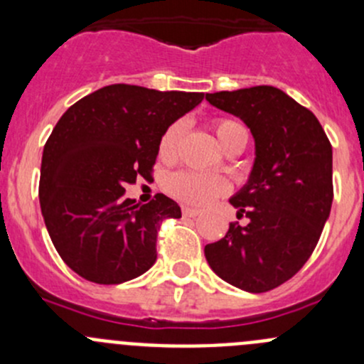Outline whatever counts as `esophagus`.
I'll list each match as a JSON object with an SVG mask.
<instances>
[{
    "instance_id": "obj_1",
    "label": "esophagus",
    "mask_w": 364,
    "mask_h": 364,
    "mask_svg": "<svg viewBox=\"0 0 364 364\" xmlns=\"http://www.w3.org/2000/svg\"><path fill=\"white\" fill-rule=\"evenodd\" d=\"M183 215L190 216V218H196V216L200 215V211L196 208H188V205H185V208H183Z\"/></svg>"
}]
</instances>
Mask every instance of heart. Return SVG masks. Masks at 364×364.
<instances>
[{
	"label": "heart",
	"mask_w": 364,
	"mask_h": 364,
	"mask_svg": "<svg viewBox=\"0 0 364 364\" xmlns=\"http://www.w3.org/2000/svg\"><path fill=\"white\" fill-rule=\"evenodd\" d=\"M213 128H215L216 139H218L220 146H222L223 149L236 141H248L247 128L234 119H216L215 123H213ZM183 130H185V124H183L181 121H178V123H172L171 127L164 132L159 144V155L161 160L174 159L176 151H178L179 141H181ZM165 188H167V192L171 193V196L183 200V203L203 205L205 203H209L213 197L225 192L227 183L225 179H222L220 176L179 171L168 176L167 181H165Z\"/></svg>",
	"instance_id": "1"
}]
</instances>
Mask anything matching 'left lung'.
<instances>
[{
    "label": "left lung",
    "instance_id": "left-lung-1",
    "mask_svg": "<svg viewBox=\"0 0 364 364\" xmlns=\"http://www.w3.org/2000/svg\"><path fill=\"white\" fill-rule=\"evenodd\" d=\"M205 100L240 117L255 142L248 181L229 199L248 223H230L205 245V260L241 291H271L317 247L333 204V148L314 112L278 87L205 93Z\"/></svg>",
    "mask_w": 364,
    "mask_h": 364
}]
</instances>
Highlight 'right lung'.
I'll return each mask as SVG.
<instances>
[{
  "label": "right lung",
  "instance_id": "add662e5",
  "mask_svg": "<svg viewBox=\"0 0 364 364\" xmlns=\"http://www.w3.org/2000/svg\"><path fill=\"white\" fill-rule=\"evenodd\" d=\"M204 93L111 84L80 98L43 146L40 208L54 248L72 271L102 285L134 280L156 260V230L181 208L164 193L124 199L149 178L164 132Z\"/></svg>",
  "mask_w": 364,
  "mask_h": 364
}]
</instances>
